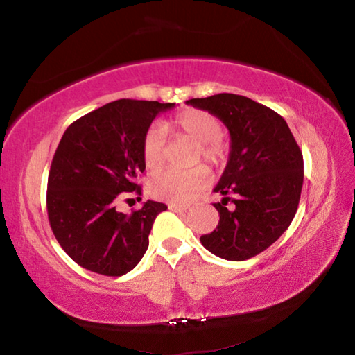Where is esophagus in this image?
<instances>
[{
  "label": "esophagus",
  "instance_id": "obj_1",
  "mask_svg": "<svg viewBox=\"0 0 355 355\" xmlns=\"http://www.w3.org/2000/svg\"><path fill=\"white\" fill-rule=\"evenodd\" d=\"M188 205H177V203H169V209L175 213H182V211H188Z\"/></svg>",
  "mask_w": 355,
  "mask_h": 355
}]
</instances>
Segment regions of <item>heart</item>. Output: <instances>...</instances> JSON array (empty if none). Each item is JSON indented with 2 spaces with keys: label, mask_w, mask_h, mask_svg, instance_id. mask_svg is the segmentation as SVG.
<instances>
[{
  "label": "heart",
  "mask_w": 355,
  "mask_h": 355,
  "mask_svg": "<svg viewBox=\"0 0 355 355\" xmlns=\"http://www.w3.org/2000/svg\"><path fill=\"white\" fill-rule=\"evenodd\" d=\"M171 127L178 135L199 144V156L209 164H220L225 156L220 120L211 112L202 110H184L171 120ZM142 161L148 172H156L166 163V130L163 125H153L142 139ZM209 182L205 166L191 171H166L150 180V191L161 200L184 205L194 200Z\"/></svg>",
  "instance_id": "1"
}]
</instances>
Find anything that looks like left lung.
<instances>
[{
	"label": "left lung",
	"mask_w": 355,
	"mask_h": 355,
	"mask_svg": "<svg viewBox=\"0 0 355 355\" xmlns=\"http://www.w3.org/2000/svg\"><path fill=\"white\" fill-rule=\"evenodd\" d=\"M186 103L211 112L230 133V155L214 188L224 196L214 203L219 224L200 243L224 260H248L290 227L304 183L302 152L284 117L243 95L218 94Z\"/></svg>",
	"instance_id": "1"
}]
</instances>
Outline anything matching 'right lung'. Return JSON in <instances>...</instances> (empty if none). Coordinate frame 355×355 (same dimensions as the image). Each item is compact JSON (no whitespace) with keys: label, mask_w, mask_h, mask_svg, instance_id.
<instances>
[{"label":"right lung","mask_w":355,"mask_h":355,"mask_svg":"<svg viewBox=\"0 0 355 355\" xmlns=\"http://www.w3.org/2000/svg\"><path fill=\"white\" fill-rule=\"evenodd\" d=\"M173 106L122 98L65 130L48 173L46 211L58 243L81 268L119 277L146 254L155 218L167 207L147 200L131 214L116 207L133 194L141 200L142 139L155 117Z\"/></svg>","instance_id":"1"}]
</instances>
